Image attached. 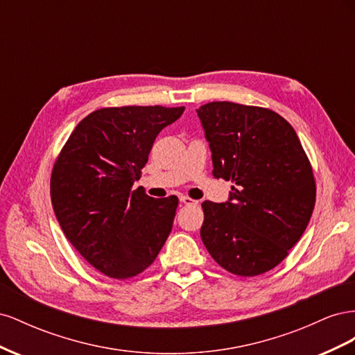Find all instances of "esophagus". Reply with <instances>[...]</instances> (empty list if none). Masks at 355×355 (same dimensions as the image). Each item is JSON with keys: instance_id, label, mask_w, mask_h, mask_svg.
Returning <instances> with one entry per match:
<instances>
[{"instance_id": "esophagus-1", "label": "esophagus", "mask_w": 355, "mask_h": 355, "mask_svg": "<svg viewBox=\"0 0 355 355\" xmlns=\"http://www.w3.org/2000/svg\"><path fill=\"white\" fill-rule=\"evenodd\" d=\"M179 200H180V202H184L185 206H198V201L197 200H192V198H189L187 196H180Z\"/></svg>"}]
</instances>
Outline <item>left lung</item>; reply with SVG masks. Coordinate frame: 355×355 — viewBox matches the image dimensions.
<instances>
[{
  "instance_id": "1",
  "label": "left lung",
  "mask_w": 355,
  "mask_h": 355,
  "mask_svg": "<svg viewBox=\"0 0 355 355\" xmlns=\"http://www.w3.org/2000/svg\"><path fill=\"white\" fill-rule=\"evenodd\" d=\"M197 114L211 149L213 176L232 182L230 201H204L201 240L223 270L254 277L283 262L315 206V179L293 127L282 115L234 102Z\"/></svg>"
}]
</instances>
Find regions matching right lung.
Masks as SVG:
<instances>
[{
    "label": "right lung",
    "instance_id": "add662e5",
    "mask_svg": "<svg viewBox=\"0 0 355 355\" xmlns=\"http://www.w3.org/2000/svg\"><path fill=\"white\" fill-rule=\"evenodd\" d=\"M185 106H112L73 128L51 170L50 196L63 234L93 268L116 280L144 272L173 227L176 196L133 189L158 133Z\"/></svg>",
    "mask_w": 355,
    "mask_h": 355
}]
</instances>
